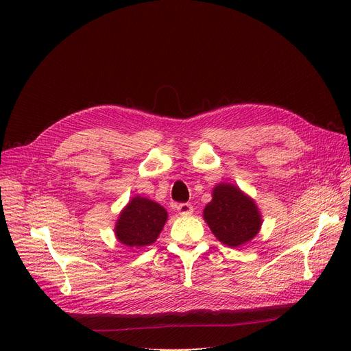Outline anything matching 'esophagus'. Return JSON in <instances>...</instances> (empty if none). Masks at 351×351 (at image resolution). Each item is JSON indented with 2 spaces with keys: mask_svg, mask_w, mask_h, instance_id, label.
<instances>
[{
  "mask_svg": "<svg viewBox=\"0 0 351 351\" xmlns=\"http://www.w3.org/2000/svg\"><path fill=\"white\" fill-rule=\"evenodd\" d=\"M176 209L182 216H191L193 213V206L191 204H180L176 206Z\"/></svg>",
  "mask_w": 351,
  "mask_h": 351,
  "instance_id": "1",
  "label": "esophagus"
}]
</instances>
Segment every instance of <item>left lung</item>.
I'll return each instance as SVG.
<instances>
[{"label": "left lung", "mask_w": 351, "mask_h": 351, "mask_svg": "<svg viewBox=\"0 0 351 351\" xmlns=\"http://www.w3.org/2000/svg\"><path fill=\"white\" fill-rule=\"evenodd\" d=\"M204 217L217 241L230 247L252 241L262 226V216L254 200L232 183L215 186Z\"/></svg>", "instance_id": "obj_1"}]
</instances>
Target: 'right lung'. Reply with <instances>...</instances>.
<instances>
[{
    "label": "right lung",
    "instance_id": "add662e5",
    "mask_svg": "<svg viewBox=\"0 0 351 351\" xmlns=\"http://www.w3.org/2000/svg\"><path fill=\"white\" fill-rule=\"evenodd\" d=\"M168 212L156 202L135 196L119 213L115 225V236L128 247H143L156 242L162 232Z\"/></svg>",
    "mask_w": 351,
    "mask_h": 351
}]
</instances>
